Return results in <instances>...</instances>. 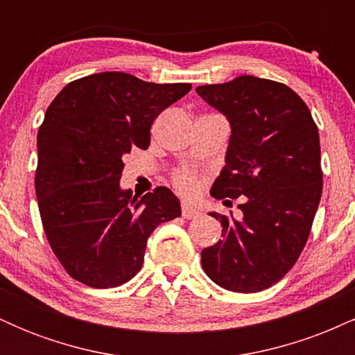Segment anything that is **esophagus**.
Listing matches in <instances>:
<instances>
[{
    "mask_svg": "<svg viewBox=\"0 0 355 355\" xmlns=\"http://www.w3.org/2000/svg\"><path fill=\"white\" fill-rule=\"evenodd\" d=\"M200 215V211H198V209H195V207L189 205V203H183L182 205V217L183 218H195Z\"/></svg>",
    "mask_w": 355,
    "mask_h": 355,
    "instance_id": "1",
    "label": "esophagus"
}]
</instances>
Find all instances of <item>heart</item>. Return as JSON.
<instances>
[{"label": "heart", "instance_id": "obj_1", "mask_svg": "<svg viewBox=\"0 0 355 355\" xmlns=\"http://www.w3.org/2000/svg\"><path fill=\"white\" fill-rule=\"evenodd\" d=\"M175 183H177L178 190L183 191V193H193L195 189H197V180L189 173H180L177 178H175Z\"/></svg>", "mask_w": 355, "mask_h": 355}]
</instances>
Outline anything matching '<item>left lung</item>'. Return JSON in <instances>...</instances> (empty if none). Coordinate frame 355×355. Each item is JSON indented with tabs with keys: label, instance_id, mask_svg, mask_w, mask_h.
Masks as SVG:
<instances>
[{
	"label": "left lung",
	"instance_id": "obj_1",
	"mask_svg": "<svg viewBox=\"0 0 355 355\" xmlns=\"http://www.w3.org/2000/svg\"><path fill=\"white\" fill-rule=\"evenodd\" d=\"M197 93L232 130L210 193L242 198L240 220L210 211L222 240L203 248L202 267L227 291H266L294 267L311 234L322 195L319 130L304 100L277 81L242 75Z\"/></svg>",
	"mask_w": 355,
	"mask_h": 355
}]
</instances>
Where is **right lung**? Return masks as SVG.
I'll list each match as a JSON object with an SVG mask.
<instances>
[{
  "label": "right lung",
  "mask_w": 355,
  "mask_h": 355,
  "mask_svg": "<svg viewBox=\"0 0 355 355\" xmlns=\"http://www.w3.org/2000/svg\"><path fill=\"white\" fill-rule=\"evenodd\" d=\"M190 89L103 71L68 83L48 107L38 132L36 198L50 247L78 282H128L141 268L150 234L182 215L166 187L137 200L120 178L125 155L148 148L155 118Z\"/></svg>",
  "instance_id": "obj_1"
}]
</instances>
